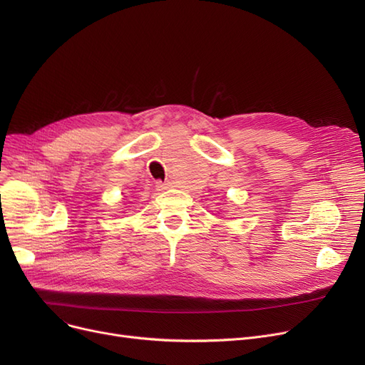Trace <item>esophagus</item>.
<instances>
[{
	"mask_svg": "<svg viewBox=\"0 0 365 365\" xmlns=\"http://www.w3.org/2000/svg\"><path fill=\"white\" fill-rule=\"evenodd\" d=\"M168 185L167 183H163V182H156V189L158 191H164V189H167Z\"/></svg>",
	"mask_w": 365,
	"mask_h": 365,
	"instance_id": "1",
	"label": "esophagus"
}]
</instances>
